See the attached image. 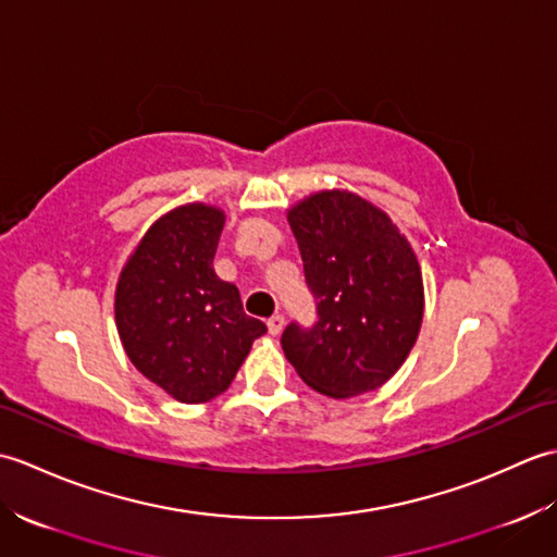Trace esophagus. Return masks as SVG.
Instances as JSON below:
<instances>
[{
	"label": "esophagus",
	"mask_w": 557,
	"mask_h": 557,
	"mask_svg": "<svg viewBox=\"0 0 557 557\" xmlns=\"http://www.w3.org/2000/svg\"><path fill=\"white\" fill-rule=\"evenodd\" d=\"M282 327H285V315L275 313L272 318H268V333L270 335H280Z\"/></svg>",
	"instance_id": "1"
}]
</instances>
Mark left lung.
<instances>
[{
    "label": "left lung",
    "mask_w": 557,
    "mask_h": 557,
    "mask_svg": "<svg viewBox=\"0 0 557 557\" xmlns=\"http://www.w3.org/2000/svg\"><path fill=\"white\" fill-rule=\"evenodd\" d=\"M318 323H289L282 349L315 393L345 399L381 387L419 337L417 253L381 208L351 191H318L287 212Z\"/></svg>",
    "instance_id": "1"
}]
</instances>
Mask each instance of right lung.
Listing matches in <instances>:
<instances>
[{
  "label": "right lung",
  "instance_id": "right-lung-1",
  "mask_svg": "<svg viewBox=\"0 0 557 557\" xmlns=\"http://www.w3.org/2000/svg\"><path fill=\"white\" fill-rule=\"evenodd\" d=\"M224 227L215 206L186 203L152 222L122 268L114 318L126 357L184 405L222 395L265 323L244 313L239 289L215 275Z\"/></svg>",
  "mask_w": 557,
  "mask_h": 557
}]
</instances>
